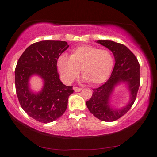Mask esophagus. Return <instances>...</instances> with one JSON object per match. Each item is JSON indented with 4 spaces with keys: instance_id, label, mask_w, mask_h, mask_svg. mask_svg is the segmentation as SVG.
<instances>
[{
    "instance_id": "34e87169",
    "label": "esophagus",
    "mask_w": 157,
    "mask_h": 157,
    "mask_svg": "<svg viewBox=\"0 0 157 157\" xmlns=\"http://www.w3.org/2000/svg\"><path fill=\"white\" fill-rule=\"evenodd\" d=\"M74 90L76 92H79L81 91V88H78V87H74Z\"/></svg>"
}]
</instances>
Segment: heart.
Returning <instances> with one entry per match:
<instances>
[{"instance_id":"heart-1","label":"heart","mask_w":157,"mask_h":157,"mask_svg":"<svg viewBox=\"0 0 157 157\" xmlns=\"http://www.w3.org/2000/svg\"><path fill=\"white\" fill-rule=\"evenodd\" d=\"M56 65L62 79L71 83L79 75L91 85H99L109 78L113 66V57L106 49L82 45L73 49L70 57L61 54Z\"/></svg>"}]
</instances>
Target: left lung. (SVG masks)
I'll list each match as a JSON object with an SVG mask.
<instances>
[{
    "mask_svg": "<svg viewBox=\"0 0 157 157\" xmlns=\"http://www.w3.org/2000/svg\"><path fill=\"white\" fill-rule=\"evenodd\" d=\"M97 43L111 51L116 63L109 80L100 87L93 89L91 98L86 104L90 112L97 119L113 121L126 114L136 100L140 85V66L135 55L124 45L112 40H97ZM120 82L128 83L130 101L121 109H113L109 105V98L115 86Z\"/></svg>",
    "mask_w": 157,
    "mask_h": 157,
    "instance_id": "1",
    "label": "left lung"
}]
</instances>
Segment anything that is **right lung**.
I'll return each instance as SVG.
<instances>
[{
  "label": "right lung",
  "instance_id": "obj_1",
  "mask_svg": "<svg viewBox=\"0 0 157 157\" xmlns=\"http://www.w3.org/2000/svg\"><path fill=\"white\" fill-rule=\"evenodd\" d=\"M68 48L66 41L41 40L28 47L19 58L15 69L16 94L22 109L36 121L50 123L66 110L68 96L74 90L60 81L56 62ZM33 74L41 77L44 82L38 94L29 89V78Z\"/></svg>",
  "mask_w": 157,
  "mask_h": 157
}]
</instances>
